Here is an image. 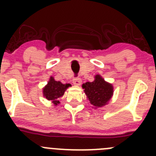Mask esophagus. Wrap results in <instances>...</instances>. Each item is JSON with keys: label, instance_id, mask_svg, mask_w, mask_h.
Masks as SVG:
<instances>
[{"label": "esophagus", "instance_id": "1", "mask_svg": "<svg viewBox=\"0 0 156 156\" xmlns=\"http://www.w3.org/2000/svg\"><path fill=\"white\" fill-rule=\"evenodd\" d=\"M81 82H82V80H81V79L80 78H79V77H75V78H73V84L76 85V86H79V85H80Z\"/></svg>", "mask_w": 156, "mask_h": 156}]
</instances>
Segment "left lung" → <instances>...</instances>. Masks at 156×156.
<instances>
[{
    "mask_svg": "<svg viewBox=\"0 0 156 156\" xmlns=\"http://www.w3.org/2000/svg\"><path fill=\"white\" fill-rule=\"evenodd\" d=\"M82 87L90 104L95 107H101L107 104L113 94L112 84L106 83L100 75L95 76L94 81L85 83Z\"/></svg>",
    "mask_w": 156,
    "mask_h": 156,
    "instance_id": "obj_1",
    "label": "left lung"
}]
</instances>
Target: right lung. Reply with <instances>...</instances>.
I'll list each match as a JSON object with an SVG mask.
<instances>
[{
	"instance_id": "obj_1",
	"label": "right lung",
	"mask_w": 156,
	"mask_h": 156,
	"mask_svg": "<svg viewBox=\"0 0 156 156\" xmlns=\"http://www.w3.org/2000/svg\"><path fill=\"white\" fill-rule=\"evenodd\" d=\"M69 86V83L63 84L60 81H55L53 77H51L48 85L43 89L44 96L48 100H51L52 102L57 105L58 104H59V101L58 100V98L64 94V92Z\"/></svg>"
}]
</instances>
